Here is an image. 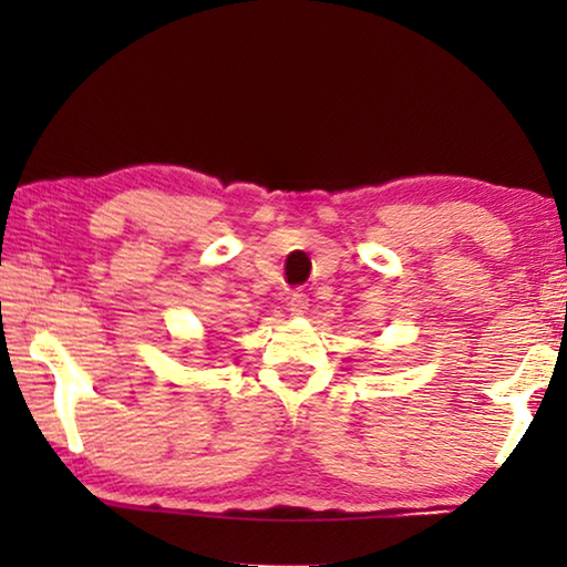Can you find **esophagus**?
<instances>
[{"instance_id":"34e87169","label":"esophagus","mask_w":567,"mask_h":567,"mask_svg":"<svg viewBox=\"0 0 567 567\" xmlns=\"http://www.w3.org/2000/svg\"><path fill=\"white\" fill-rule=\"evenodd\" d=\"M290 312L295 315V318H300V315H305L307 312V295H302V292H292V297H290Z\"/></svg>"}]
</instances>
